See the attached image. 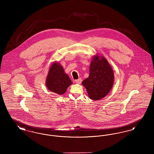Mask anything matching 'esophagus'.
Masks as SVG:
<instances>
[{"label": "esophagus", "instance_id": "esophagus-1", "mask_svg": "<svg viewBox=\"0 0 154 154\" xmlns=\"http://www.w3.org/2000/svg\"><path fill=\"white\" fill-rule=\"evenodd\" d=\"M81 81H82V80H81V79H79L78 80H75V83H77V84H80L81 83Z\"/></svg>", "mask_w": 154, "mask_h": 154}]
</instances>
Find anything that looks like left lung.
<instances>
[{
    "label": "left lung",
    "instance_id": "obj_1",
    "mask_svg": "<svg viewBox=\"0 0 154 154\" xmlns=\"http://www.w3.org/2000/svg\"><path fill=\"white\" fill-rule=\"evenodd\" d=\"M114 81L113 70L107 60L97 54L94 55L91 62L89 77L82 82L89 97L94 100L102 99L110 92Z\"/></svg>",
    "mask_w": 154,
    "mask_h": 154
}]
</instances>
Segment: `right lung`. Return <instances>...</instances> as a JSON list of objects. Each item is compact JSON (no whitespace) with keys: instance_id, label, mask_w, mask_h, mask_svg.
<instances>
[{"instance_id":"add662e5","label":"right lung","mask_w":154,"mask_h":154,"mask_svg":"<svg viewBox=\"0 0 154 154\" xmlns=\"http://www.w3.org/2000/svg\"><path fill=\"white\" fill-rule=\"evenodd\" d=\"M72 84L63 66L58 62L52 63L45 80V85L48 90L60 95L65 94L67 88Z\"/></svg>"}]
</instances>
